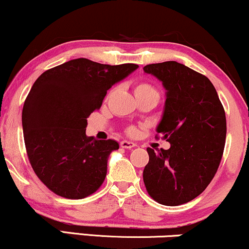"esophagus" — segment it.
I'll return each mask as SVG.
<instances>
[{"instance_id": "1", "label": "esophagus", "mask_w": 249, "mask_h": 249, "mask_svg": "<svg viewBox=\"0 0 249 249\" xmlns=\"http://www.w3.org/2000/svg\"><path fill=\"white\" fill-rule=\"evenodd\" d=\"M121 146H122L123 148H132V147L136 146V144H134V142H132L123 141V142H121Z\"/></svg>"}]
</instances>
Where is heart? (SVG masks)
<instances>
[{
  "instance_id": "b5f03b06",
  "label": "heart",
  "mask_w": 249,
  "mask_h": 249,
  "mask_svg": "<svg viewBox=\"0 0 249 249\" xmlns=\"http://www.w3.org/2000/svg\"><path fill=\"white\" fill-rule=\"evenodd\" d=\"M147 92H157V90L152 87V85L145 82L138 83V84L134 87V93H136V95H139V93H147Z\"/></svg>"
}]
</instances>
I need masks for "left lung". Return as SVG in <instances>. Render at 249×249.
<instances>
[{"instance_id": "8db88e82", "label": "left lung", "mask_w": 249, "mask_h": 249, "mask_svg": "<svg viewBox=\"0 0 249 249\" xmlns=\"http://www.w3.org/2000/svg\"><path fill=\"white\" fill-rule=\"evenodd\" d=\"M144 71L166 89L157 132L171 147H147L142 179L153 200L178 206L204 192L218 171L227 131L225 110L210 79L186 65L162 62L145 65Z\"/></svg>"}]
</instances>
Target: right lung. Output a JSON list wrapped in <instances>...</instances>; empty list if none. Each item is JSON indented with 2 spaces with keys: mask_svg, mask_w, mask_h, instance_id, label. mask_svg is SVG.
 I'll return each mask as SVG.
<instances>
[{
  "mask_svg": "<svg viewBox=\"0 0 249 249\" xmlns=\"http://www.w3.org/2000/svg\"><path fill=\"white\" fill-rule=\"evenodd\" d=\"M138 65L77 58L44 71L25 98L22 125L34 172L51 192L83 199L104 182L107 158L119 144L85 134L88 118L107 90Z\"/></svg>",
  "mask_w": 249,
  "mask_h": 249,
  "instance_id": "obj_1",
  "label": "right lung"
}]
</instances>
